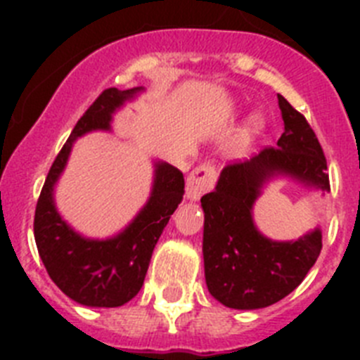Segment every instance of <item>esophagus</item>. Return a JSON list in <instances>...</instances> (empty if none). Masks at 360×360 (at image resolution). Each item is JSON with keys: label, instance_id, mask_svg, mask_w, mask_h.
<instances>
[{"label": "esophagus", "instance_id": "obj_1", "mask_svg": "<svg viewBox=\"0 0 360 360\" xmlns=\"http://www.w3.org/2000/svg\"><path fill=\"white\" fill-rule=\"evenodd\" d=\"M216 184V169L214 165L211 164H202L198 167L191 171L189 176H187V186L186 193L189 200H198L202 198L205 193L214 187Z\"/></svg>", "mask_w": 360, "mask_h": 360}]
</instances>
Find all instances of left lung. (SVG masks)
Segmentation results:
<instances>
[{"instance_id":"obj_1","label":"left lung","mask_w":360,"mask_h":360,"mask_svg":"<svg viewBox=\"0 0 360 360\" xmlns=\"http://www.w3.org/2000/svg\"><path fill=\"white\" fill-rule=\"evenodd\" d=\"M278 98L285 124L278 148L229 164L216 189L202 196L207 288L219 303L236 310L278 303L301 285L323 249L319 229L297 241L278 243L263 238L252 224L254 200L272 174H290L308 186L330 189L326 157L316 133L287 98Z\"/></svg>"}]
</instances>
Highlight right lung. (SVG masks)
Returning a JSON list of instances; mask_svg holds the SVG:
<instances>
[{
  "label": "right lung",
  "mask_w": 360,
  "mask_h": 360,
  "mask_svg": "<svg viewBox=\"0 0 360 360\" xmlns=\"http://www.w3.org/2000/svg\"><path fill=\"white\" fill-rule=\"evenodd\" d=\"M139 90L108 88L95 98L53 160L36 205L34 236L41 262L57 287L86 307H122L139 294L153 249L184 198L182 171L169 164H157L148 205L122 234L104 241L81 238L53 207V184L65 169L73 141L91 129H110L111 113Z\"/></svg>",
  "instance_id": "right-lung-1"
}]
</instances>
